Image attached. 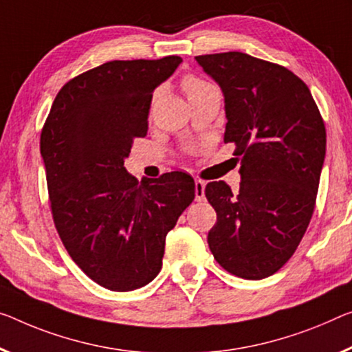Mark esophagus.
I'll use <instances>...</instances> for the list:
<instances>
[{"mask_svg":"<svg viewBox=\"0 0 352 352\" xmlns=\"http://www.w3.org/2000/svg\"><path fill=\"white\" fill-rule=\"evenodd\" d=\"M204 187H206V184L203 181H195V199H197V201H203L204 199Z\"/></svg>","mask_w":352,"mask_h":352,"instance_id":"esophagus-1","label":"esophagus"}]
</instances>
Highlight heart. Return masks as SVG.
I'll use <instances>...</instances> for the list:
<instances>
[{
  "instance_id": "heart-1",
  "label": "heart",
  "mask_w": 352,
  "mask_h": 352,
  "mask_svg": "<svg viewBox=\"0 0 352 352\" xmlns=\"http://www.w3.org/2000/svg\"><path fill=\"white\" fill-rule=\"evenodd\" d=\"M210 86L212 85L204 82L203 78L197 77V75H187V77H184V80H182V88H184V91H186L187 97H192L195 94L201 93V91L210 88Z\"/></svg>"
}]
</instances>
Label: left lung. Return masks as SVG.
Here are the masks:
<instances>
[{
  "label": "left lung",
  "instance_id": "left-lung-1",
  "mask_svg": "<svg viewBox=\"0 0 352 352\" xmlns=\"http://www.w3.org/2000/svg\"><path fill=\"white\" fill-rule=\"evenodd\" d=\"M225 96V143L241 162L239 192L204 188L217 223L210 252L236 277L261 280L294 255L315 210L326 126L308 86L280 64L241 52L195 56Z\"/></svg>",
  "mask_w": 352,
  "mask_h": 352
}]
</instances>
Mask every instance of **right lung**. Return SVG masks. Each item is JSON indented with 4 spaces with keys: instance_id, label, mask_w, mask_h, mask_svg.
I'll use <instances>...</instances> for the list:
<instances>
[{
    "instance_id": "1",
    "label": "right lung",
    "mask_w": 352,
    "mask_h": 352,
    "mask_svg": "<svg viewBox=\"0 0 352 352\" xmlns=\"http://www.w3.org/2000/svg\"><path fill=\"white\" fill-rule=\"evenodd\" d=\"M182 61H108L56 94L41 132L48 199L74 263L97 285L126 293L157 277L165 237L195 198L192 176L129 175L135 138L148 132L153 93Z\"/></svg>"
}]
</instances>
